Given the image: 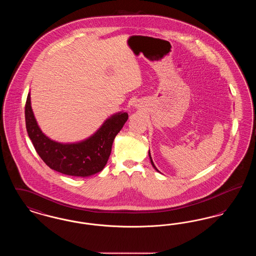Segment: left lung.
<instances>
[{
  "instance_id": "obj_1",
  "label": "left lung",
  "mask_w": 256,
  "mask_h": 256,
  "mask_svg": "<svg viewBox=\"0 0 256 256\" xmlns=\"http://www.w3.org/2000/svg\"><path fill=\"white\" fill-rule=\"evenodd\" d=\"M148 156H150V163H152V166H154V169H156V170H158V172H159V170H158V169H156V166H154V162H152V156H150V150H148Z\"/></svg>"
}]
</instances>
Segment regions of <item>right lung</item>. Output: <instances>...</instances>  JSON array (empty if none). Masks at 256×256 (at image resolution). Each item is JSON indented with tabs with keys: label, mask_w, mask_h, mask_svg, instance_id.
Returning <instances> with one entry per match:
<instances>
[{
	"label": "right lung",
	"mask_w": 256,
	"mask_h": 256,
	"mask_svg": "<svg viewBox=\"0 0 256 256\" xmlns=\"http://www.w3.org/2000/svg\"><path fill=\"white\" fill-rule=\"evenodd\" d=\"M26 128L38 156L50 169L74 176H89L102 170L110 158L115 136L122 130L128 115H112L96 134L84 141L62 144L50 140L40 130L30 106L28 93L24 106Z\"/></svg>",
	"instance_id": "obj_1"
}]
</instances>
